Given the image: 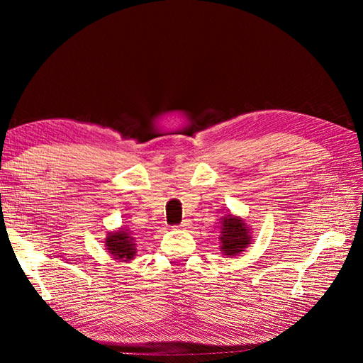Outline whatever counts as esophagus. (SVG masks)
I'll return each mask as SVG.
<instances>
[{
  "label": "esophagus",
  "instance_id": "obj_1",
  "mask_svg": "<svg viewBox=\"0 0 363 363\" xmlns=\"http://www.w3.org/2000/svg\"><path fill=\"white\" fill-rule=\"evenodd\" d=\"M189 225H191V219H183V221L180 223L182 228H189Z\"/></svg>",
  "mask_w": 363,
  "mask_h": 363
}]
</instances>
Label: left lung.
I'll return each instance as SVG.
<instances>
[{
	"label": "left lung",
	"instance_id": "1",
	"mask_svg": "<svg viewBox=\"0 0 363 363\" xmlns=\"http://www.w3.org/2000/svg\"><path fill=\"white\" fill-rule=\"evenodd\" d=\"M221 242L223 251L225 256H236L238 252L244 251V248L250 244V232L245 225L244 219H240L233 215H227L223 221L221 227Z\"/></svg>",
	"mask_w": 363,
	"mask_h": 363
}]
</instances>
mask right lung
Segmentation results:
<instances>
[{
    "label": "right lung",
    "mask_w": 363,
    "mask_h": 363,
    "mask_svg": "<svg viewBox=\"0 0 363 363\" xmlns=\"http://www.w3.org/2000/svg\"><path fill=\"white\" fill-rule=\"evenodd\" d=\"M106 247L113 256V259L131 260L136 255L133 238L130 236L127 230H121V232L108 235L106 239Z\"/></svg>",
    "instance_id": "obj_1"
}]
</instances>
